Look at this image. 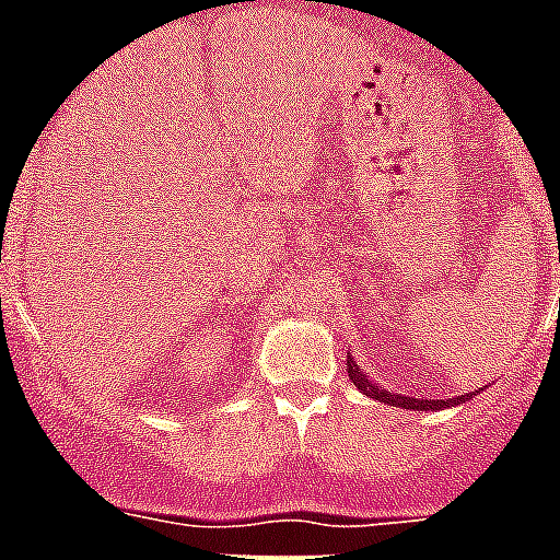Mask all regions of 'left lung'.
Returning <instances> with one entry per match:
<instances>
[{
	"label": "left lung",
	"mask_w": 560,
	"mask_h": 560,
	"mask_svg": "<svg viewBox=\"0 0 560 560\" xmlns=\"http://www.w3.org/2000/svg\"><path fill=\"white\" fill-rule=\"evenodd\" d=\"M347 373H350L352 384H355V387H359L361 393H364V396L375 398V401L389 404V407H404V410H441V407H450V404H455V401H458V404L464 401V396H458V398H455V401H453V398H450V401H439V398H432V401H427V398L393 396V393H387V389L375 387V384L370 382L368 375L361 373L359 364H355V361H352V359H347Z\"/></svg>",
	"instance_id": "obj_1"
}]
</instances>
